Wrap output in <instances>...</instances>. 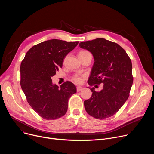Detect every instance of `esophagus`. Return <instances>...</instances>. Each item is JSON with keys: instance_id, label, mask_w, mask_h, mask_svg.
<instances>
[{"instance_id": "1", "label": "esophagus", "mask_w": 154, "mask_h": 154, "mask_svg": "<svg viewBox=\"0 0 154 154\" xmlns=\"http://www.w3.org/2000/svg\"><path fill=\"white\" fill-rule=\"evenodd\" d=\"M83 89V88L82 87V86H77V92H79L80 91L82 90Z\"/></svg>"}]
</instances>
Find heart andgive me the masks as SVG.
<instances>
[{
	"instance_id": "b5f03b06",
	"label": "heart",
	"mask_w": 154,
	"mask_h": 154,
	"mask_svg": "<svg viewBox=\"0 0 154 154\" xmlns=\"http://www.w3.org/2000/svg\"><path fill=\"white\" fill-rule=\"evenodd\" d=\"M79 55H91L90 52L87 51H82L79 53ZM72 80L77 83H79L81 82L82 79H81V76L79 74H76L73 77H72Z\"/></svg>"
}]
</instances>
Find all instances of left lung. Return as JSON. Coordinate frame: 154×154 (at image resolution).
<instances>
[{
	"label": "left lung",
	"mask_w": 154,
	"mask_h": 154,
	"mask_svg": "<svg viewBox=\"0 0 154 154\" xmlns=\"http://www.w3.org/2000/svg\"><path fill=\"white\" fill-rule=\"evenodd\" d=\"M79 47L90 51L94 59L88 83L95 87L103 83L100 91L90 88L92 96L84 101L86 111L98 119L111 117L129 96L134 81L131 60L117 43L104 38L81 42Z\"/></svg>",
	"instance_id": "left-lung-1"
}]
</instances>
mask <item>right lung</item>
Masks as SVG:
<instances>
[{"mask_svg":"<svg viewBox=\"0 0 154 154\" xmlns=\"http://www.w3.org/2000/svg\"><path fill=\"white\" fill-rule=\"evenodd\" d=\"M78 43L56 39L43 41L29 49L21 62L22 90L33 110L44 119L54 120L64 116L69 99L77 92L72 82L67 81L59 88L51 77Z\"/></svg>","mask_w":154,"mask_h":154,"instance_id":"add662e5","label":"right lung"}]
</instances>
